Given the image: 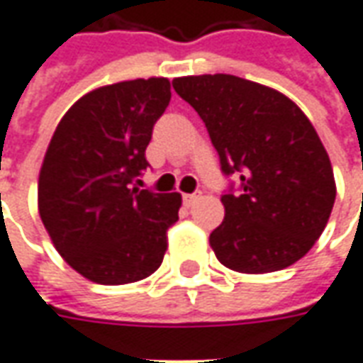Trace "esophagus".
<instances>
[{
  "label": "esophagus",
  "mask_w": 363,
  "mask_h": 363,
  "mask_svg": "<svg viewBox=\"0 0 363 363\" xmlns=\"http://www.w3.org/2000/svg\"><path fill=\"white\" fill-rule=\"evenodd\" d=\"M197 199H199V194H186V196H184V203H186L187 207H191Z\"/></svg>",
  "instance_id": "obj_1"
}]
</instances>
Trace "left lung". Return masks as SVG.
<instances>
[{
	"mask_svg": "<svg viewBox=\"0 0 363 363\" xmlns=\"http://www.w3.org/2000/svg\"><path fill=\"white\" fill-rule=\"evenodd\" d=\"M206 122L225 174L223 223L209 235L217 261L245 274L282 271L302 259L328 223L336 182L312 122L282 92L233 74L174 79Z\"/></svg>",
	"mask_w": 363,
	"mask_h": 363,
	"instance_id": "8db88e82",
	"label": "left lung"
}]
</instances>
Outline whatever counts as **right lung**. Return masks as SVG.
<instances>
[{"instance_id": "add662e5", "label": "right lung", "mask_w": 363, "mask_h": 363, "mask_svg": "<svg viewBox=\"0 0 363 363\" xmlns=\"http://www.w3.org/2000/svg\"><path fill=\"white\" fill-rule=\"evenodd\" d=\"M169 99L164 77L94 89L65 112L45 152L41 221L62 259L96 284L138 282L164 261L182 196L130 184L148 167L152 128Z\"/></svg>"}]
</instances>
